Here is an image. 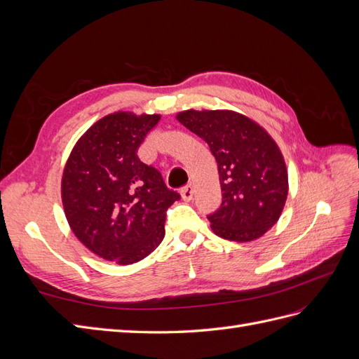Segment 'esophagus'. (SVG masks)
<instances>
[{"mask_svg":"<svg viewBox=\"0 0 359 359\" xmlns=\"http://www.w3.org/2000/svg\"><path fill=\"white\" fill-rule=\"evenodd\" d=\"M181 196H182V199L186 201V202H190L193 199V186H191V184H187L186 187H182Z\"/></svg>","mask_w":359,"mask_h":359,"instance_id":"1","label":"esophagus"}]
</instances>
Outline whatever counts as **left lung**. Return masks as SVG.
<instances>
[{
    "label": "left lung",
    "instance_id": "1",
    "mask_svg": "<svg viewBox=\"0 0 359 359\" xmlns=\"http://www.w3.org/2000/svg\"><path fill=\"white\" fill-rule=\"evenodd\" d=\"M178 121L210 145L219 165L223 199L208 215L215 235L253 241L280 219L287 170L277 144L252 119L232 111H186Z\"/></svg>",
    "mask_w": 359,
    "mask_h": 359
}]
</instances>
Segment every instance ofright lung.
Returning a JSON list of instances; mask_svg holds the SVG:
<instances>
[{"label":"right lung","mask_w":359,"mask_h":359,"mask_svg":"<svg viewBox=\"0 0 359 359\" xmlns=\"http://www.w3.org/2000/svg\"><path fill=\"white\" fill-rule=\"evenodd\" d=\"M160 115L116 112L99 119L74 145L61 196L73 233L93 253L136 264L165 238L166 211L180 201L161 173L137 157Z\"/></svg>","instance_id":"1"}]
</instances>
